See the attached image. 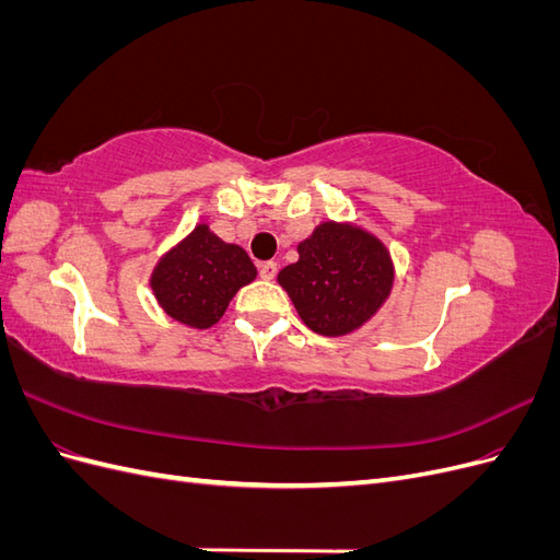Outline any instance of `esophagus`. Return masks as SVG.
Instances as JSON below:
<instances>
[{"label": "esophagus", "mask_w": 560, "mask_h": 560, "mask_svg": "<svg viewBox=\"0 0 560 560\" xmlns=\"http://www.w3.org/2000/svg\"><path fill=\"white\" fill-rule=\"evenodd\" d=\"M259 276L264 280H273L278 276V264L276 261H264L259 264Z\"/></svg>", "instance_id": "esophagus-1"}]
</instances>
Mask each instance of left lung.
Here are the masks:
<instances>
[{"label": "left lung", "instance_id": "1", "mask_svg": "<svg viewBox=\"0 0 560 560\" xmlns=\"http://www.w3.org/2000/svg\"><path fill=\"white\" fill-rule=\"evenodd\" d=\"M296 249L299 261L284 266L278 282L315 334L358 331L393 292L389 249L358 224L322 222Z\"/></svg>", "mask_w": 560, "mask_h": 560}]
</instances>
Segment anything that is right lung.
<instances>
[{
  "label": "right lung",
  "mask_w": 560,
  "mask_h": 560,
  "mask_svg": "<svg viewBox=\"0 0 560 560\" xmlns=\"http://www.w3.org/2000/svg\"><path fill=\"white\" fill-rule=\"evenodd\" d=\"M254 278L257 266L241 245L224 243L208 224H198L156 261L149 284L173 319L210 329L222 319L235 292Z\"/></svg>",
  "instance_id": "add662e5"
}]
</instances>
